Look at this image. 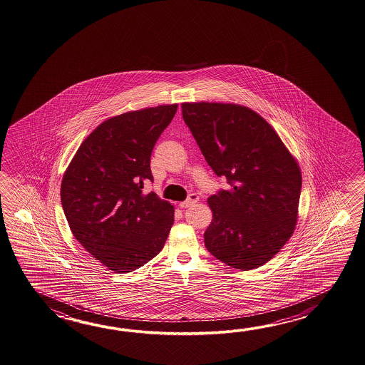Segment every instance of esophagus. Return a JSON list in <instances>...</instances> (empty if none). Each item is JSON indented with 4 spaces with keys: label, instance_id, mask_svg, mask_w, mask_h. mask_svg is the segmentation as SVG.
<instances>
[{
    "label": "esophagus",
    "instance_id": "obj_1",
    "mask_svg": "<svg viewBox=\"0 0 365 365\" xmlns=\"http://www.w3.org/2000/svg\"><path fill=\"white\" fill-rule=\"evenodd\" d=\"M198 200H200V198H198V195H197V194H190V195H189V198H187L186 201L181 202L179 206L181 209H187V207H190V206L195 205V203L198 202Z\"/></svg>",
    "mask_w": 365,
    "mask_h": 365
}]
</instances>
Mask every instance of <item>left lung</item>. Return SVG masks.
<instances>
[{"label": "left lung", "instance_id": "8db88e82", "mask_svg": "<svg viewBox=\"0 0 365 365\" xmlns=\"http://www.w3.org/2000/svg\"><path fill=\"white\" fill-rule=\"evenodd\" d=\"M182 117L217 176L230 187L209 197L205 245L225 264L252 270L270 261L295 231L302 172L279 135L253 109L182 103Z\"/></svg>", "mask_w": 365, "mask_h": 365}]
</instances>
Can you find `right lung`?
I'll list each match as a JSON object with an SVG mask.
<instances>
[{
	"instance_id": "1",
	"label": "right lung",
	"mask_w": 365,
	"mask_h": 365,
	"mask_svg": "<svg viewBox=\"0 0 365 365\" xmlns=\"http://www.w3.org/2000/svg\"><path fill=\"white\" fill-rule=\"evenodd\" d=\"M178 104L126 112L93 130L61 182L62 209L81 245L109 270L130 272L163 249L175 209L155 193L150 158Z\"/></svg>"
}]
</instances>
